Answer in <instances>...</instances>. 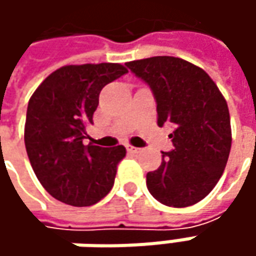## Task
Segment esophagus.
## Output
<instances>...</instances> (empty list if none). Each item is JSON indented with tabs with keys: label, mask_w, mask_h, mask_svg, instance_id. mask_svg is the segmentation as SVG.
Masks as SVG:
<instances>
[{
	"label": "esophagus",
	"mask_w": 256,
	"mask_h": 256,
	"mask_svg": "<svg viewBox=\"0 0 256 256\" xmlns=\"http://www.w3.org/2000/svg\"><path fill=\"white\" fill-rule=\"evenodd\" d=\"M126 151L130 154H138L140 152V148H135L132 145H126Z\"/></svg>",
	"instance_id": "esophagus-1"
}]
</instances>
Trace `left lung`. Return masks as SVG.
I'll use <instances>...</instances> for the list:
<instances>
[{"label": "left lung", "instance_id": "1", "mask_svg": "<svg viewBox=\"0 0 256 256\" xmlns=\"http://www.w3.org/2000/svg\"><path fill=\"white\" fill-rule=\"evenodd\" d=\"M150 85L158 125L172 124L174 150L162 152L146 186L166 206L184 208L204 200L220 181L231 151V120L225 98L202 68L175 56L126 62Z\"/></svg>", "mask_w": 256, "mask_h": 256}]
</instances>
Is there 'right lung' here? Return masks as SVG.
I'll use <instances>...</instances> for the list:
<instances>
[{
	"label": "right lung",
	"mask_w": 256,
	"mask_h": 256,
	"mask_svg": "<svg viewBox=\"0 0 256 256\" xmlns=\"http://www.w3.org/2000/svg\"><path fill=\"white\" fill-rule=\"evenodd\" d=\"M128 70L121 64L65 65L48 75L30 98L24 141L31 166L55 200L90 206L111 191L122 145H84L104 86Z\"/></svg>",
	"instance_id": "right-lung-1"
}]
</instances>
